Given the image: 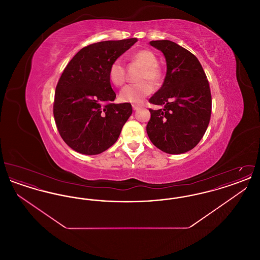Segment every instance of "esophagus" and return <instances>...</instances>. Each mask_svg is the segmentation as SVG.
Here are the masks:
<instances>
[{"label": "esophagus", "mask_w": 260, "mask_h": 260, "mask_svg": "<svg viewBox=\"0 0 260 260\" xmlns=\"http://www.w3.org/2000/svg\"><path fill=\"white\" fill-rule=\"evenodd\" d=\"M139 108H140V106H139V105H136V104H134V105H133V109H134V110H138Z\"/></svg>", "instance_id": "1"}]
</instances>
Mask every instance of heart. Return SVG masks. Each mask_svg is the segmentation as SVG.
Wrapping results in <instances>:
<instances>
[{"mask_svg":"<svg viewBox=\"0 0 260 260\" xmlns=\"http://www.w3.org/2000/svg\"><path fill=\"white\" fill-rule=\"evenodd\" d=\"M133 59L138 62L143 69L139 75V79H148L151 82H158L161 73L158 68V60L156 55L148 50H141L133 54ZM109 80L116 87H121L125 81L124 66L121 59H115L112 62L109 71ZM153 87L148 81H141L124 87L119 93V99L125 103H140L151 93Z\"/></svg>","mask_w":260,"mask_h":260,"instance_id":"1","label":"heart"}]
</instances>
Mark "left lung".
Instances as JSON below:
<instances>
[{
	"label": "left lung",
	"instance_id": "8db88e82",
	"mask_svg": "<svg viewBox=\"0 0 260 260\" xmlns=\"http://www.w3.org/2000/svg\"><path fill=\"white\" fill-rule=\"evenodd\" d=\"M167 62V74L161 88L149 99L161 105L152 110L146 126L151 142L168 154H182L194 148L210 123V85L198 58L169 40L151 41Z\"/></svg>",
	"mask_w": 260,
	"mask_h": 260
}]
</instances>
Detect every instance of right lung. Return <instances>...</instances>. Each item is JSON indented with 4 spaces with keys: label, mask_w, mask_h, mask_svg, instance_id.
Returning a JSON list of instances; mask_svg holds the SVG:
<instances>
[{
    "label": "right lung",
    "mask_w": 260,
    "mask_h": 260,
    "mask_svg": "<svg viewBox=\"0 0 260 260\" xmlns=\"http://www.w3.org/2000/svg\"><path fill=\"white\" fill-rule=\"evenodd\" d=\"M136 42L132 38L89 45L65 67L55 89L53 116L62 139L76 152H104L117 141L131 117V103H112L116 93L108 71L112 62Z\"/></svg>",
    "instance_id": "add662e5"
}]
</instances>
